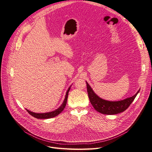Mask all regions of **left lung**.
I'll use <instances>...</instances> for the list:
<instances>
[{
    "instance_id": "obj_1",
    "label": "left lung",
    "mask_w": 152,
    "mask_h": 152,
    "mask_svg": "<svg viewBox=\"0 0 152 152\" xmlns=\"http://www.w3.org/2000/svg\"><path fill=\"white\" fill-rule=\"evenodd\" d=\"M86 82L87 92L90 101L93 107L98 112L105 115H115L126 110L132 101L134 100L135 97L139 92V90L137 93L132 97L126 98L123 101H108L98 97L93 91L91 86Z\"/></svg>"
}]
</instances>
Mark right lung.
I'll use <instances>...</instances> for the list:
<instances>
[{
    "instance_id": "1",
    "label": "right lung",
    "mask_w": 152,
    "mask_h": 152,
    "mask_svg": "<svg viewBox=\"0 0 152 152\" xmlns=\"http://www.w3.org/2000/svg\"><path fill=\"white\" fill-rule=\"evenodd\" d=\"M70 87H69V88L68 89V90L66 93V97L64 99V101L62 103V104L61 105V106L59 108H58L57 110L51 112H48V113H34L32 112H31L28 110H26L28 111V112L32 115V117L38 118V119H48V118H51L53 117H55L56 116L58 115L59 114H60V113L64 110V109L65 108V107L66 105V103H67V97H68V93L69 91L70 90Z\"/></svg>"
}]
</instances>
